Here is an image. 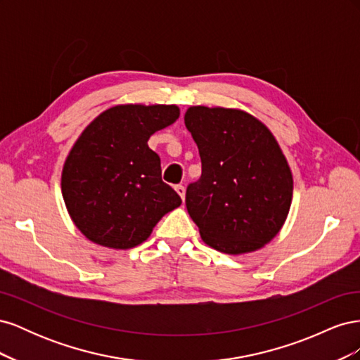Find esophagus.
Returning <instances> with one entry per match:
<instances>
[{"instance_id":"obj_1","label":"esophagus","mask_w":360,"mask_h":360,"mask_svg":"<svg viewBox=\"0 0 360 360\" xmlns=\"http://www.w3.org/2000/svg\"><path fill=\"white\" fill-rule=\"evenodd\" d=\"M176 192L180 195V198L184 201V193H186V189H184L183 184H177V186H176Z\"/></svg>"}]
</instances>
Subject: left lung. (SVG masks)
<instances>
[{"mask_svg":"<svg viewBox=\"0 0 360 360\" xmlns=\"http://www.w3.org/2000/svg\"><path fill=\"white\" fill-rule=\"evenodd\" d=\"M184 124L198 146L202 172L186 207L202 240L224 254L252 252L284 225L292 176L270 130L240 110L191 106Z\"/></svg>","mask_w":360,"mask_h":360,"instance_id":"1","label":"left lung"}]
</instances>
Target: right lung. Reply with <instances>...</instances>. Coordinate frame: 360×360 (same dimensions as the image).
<instances>
[{
    "label": "right lung",
    "instance_id": "add662e5",
    "mask_svg": "<svg viewBox=\"0 0 360 360\" xmlns=\"http://www.w3.org/2000/svg\"><path fill=\"white\" fill-rule=\"evenodd\" d=\"M179 115L176 105H117L76 139L63 167L61 192L73 224L89 240L135 248L181 204L162 181L160 158L147 144Z\"/></svg>",
    "mask_w": 360,
    "mask_h": 360
}]
</instances>
